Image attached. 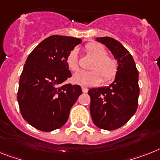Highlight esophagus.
Wrapping results in <instances>:
<instances>
[{
  "mask_svg": "<svg viewBox=\"0 0 160 160\" xmlns=\"http://www.w3.org/2000/svg\"><path fill=\"white\" fill-rule=\"evenodd\" d=\"M82 92L83 93H87L88 92V89L85 87H82Z\"/></svg>",
  "mask_w": 160,
  "mask_h": 160,
  "instance_id": "esophagus-1",
  "label": "esophagus"
}]
</instances>
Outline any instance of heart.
<instances>
[{
    "instance_id": "heart-1",
    "label": "heart",
    "mask_w": 160,
    "mask_h": 160,
    "mask_svg": "<svg viewBox=\"0 0 160 160\" xmlns=\"http://www.w3.org/2000/svg\"><path fill=\"white\" fill-rule=\"evenodd\" d=\"M85 51L94 59L90 69L84 72L79 71L72 76V82L76 84L90 87L96 86L103 80L104 82H109L115 78L118 72V60L111 55H107L106 49L98 42H89L86 45ZM68 68L72 72L78 69V57L77 50H72L66 58ZM103 79H102V78Z\"/></svg>"
}]
</instances>
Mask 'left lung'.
<instances>
[{"mask_svg":"<svg viewBox=\"0 0 160 160\" xmlns=\"http://www.w3.org/2000/svg\"><path fill=\"white\" fill-rule=\"evenodd\" d=\"M118 60V72L114 81L105 88L88 91L91 97L90 112L96 127L115 130L127 123L138 106L140 88L138 70L132 56L119 42L112 38H97Z\"/></svg>","mask_w":160,"mask_h":160,"instance_id":"obj_1","label":"left lung"}]
</instances>
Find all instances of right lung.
<instances>
[{"instance_id": "right-lung-1", "label": "right lung", "mask_w": 160, "mask_h": 160, "mask_svg": "<svg viewBox=\"0 0 160 160\" xmlns=\"http://www.w3.org/2000/svg\"><path fill=\"white\" fill-rule=\"evenodd\" d=\"M81 42L77 38L51 36L28 56L19 78L17 99L23 118L35 128L51 132L67 122L82 88L70 83L63 84L72 76L66 58Z\"/></svg>"}]
</instances>
